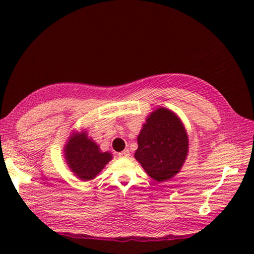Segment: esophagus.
Returning a JSON list of instances; mask_svg holds the SVG:
<instances>
[{"instance_id":"1","label":"esophagus","mask_w":254,"mask_h":254,"mask_svg":"<svg viewBox=\"0 0 254 254\" xmlns=\"http://www.w3.org/2000/svg\"><path fill=\"white\" fill-rule=\"evenodd\" d=\"M119 157L120 158H127V157H130V152H128V150H123V151L119 153Z\"/></svg>"}]
</instances>
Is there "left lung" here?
Returning <instances> with one entry per match:
<instances>
[{
	"label": "left lung",
	"mask_w": 254,
	"mask_h": 254,
	"mask_svg": "<svg viewBox=\"0 0 254 254\" xmlns=\"http://www.w3.org/2000/svg\"><path fill=\"white\" fill-rule=\"evenodd\" d=\"M188 153V135L174 112L165 107L153 111L137 135L134 157L156 182L173 178L182 169Z\"/></svg>",
	"instance_id": "obj_1"
}]
</instances>
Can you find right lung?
<instances>
[{"label": "right lung", "instance_id": "1", "mask_svg": "<svg viewBox=\"0 0 254 254\" xmlns=\"http://www.w3.org/2000/svg\"><path fill=\"white\" fill-rule=\"evenodd\" d=\"M64 152L67 165L72 173L77 178L85 182L95 178L113 158L110 152H102L86 132L71 133Z\"/></svg>", "mask_w": 254, "mask_h": 254}]
</instances>
